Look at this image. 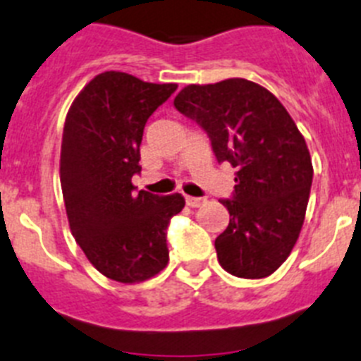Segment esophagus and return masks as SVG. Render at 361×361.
<instances>
[{
    "mask_svg": "<svg viewBox=\"0 0 361 361\" xmlns=\"http://www.w3.org/2000/svg\"><path fill=\"white\" fill-rule=\"evenodd\" d=\"M185 202H187V205L189 207L196 209V207H202L203 203H205V198H194V196H187V198H185Z\"/></svg>",
    "mask_w": 361,
    "mask_h": 361,
    "instance_id": "34e87169",
    "label": "esophagus"
}]
</instances>
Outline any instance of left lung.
<instances>
[{
  "mask_svg": "<svg viewBox=\"0 0 361 361\" xmlns=\"http://www.w3.org/2000/svg\"><path fill=\"white\" fill-rule=\"evenodd\" d=\"M174 106L211 137L219 163L236 169L221 200L231 219L214 241L228 274L258 280L272 274L296 243L312 185V161L296 123L265 87L243 78L187 85Z\"/></svg>",
  "mask_w": 361,
  "mask_h": 361,
  "instance_id": "obj_1",
  "label": "left lung"
}]
</instances>
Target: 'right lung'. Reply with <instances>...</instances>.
Here are the masks:
<instances>
[{
	"mask_svg": "<svg viewBox=\"0 0 361 361\" xmlns=\"http://www.w3.org/2000/svg\"><path fill=\"white\" fill-rule=\"evenodd\" d=\"M178 89L127 72H102L67 112L59 158L68 225L103 276L145 281L167 267V227L185 207L181 194L136 192L147 120Z\"/></svg>",
	"mask_w": 361,
	"mask_h": 361,
	"instance_id": "obj_1",
	"label": "right lung"
}]
</instances>
